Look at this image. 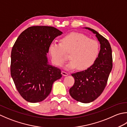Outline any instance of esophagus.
Wrapping results in <instances>:
<instances>
[{"label":"esophagus","instance_id":"1","mask_svg":"<svg viewBox=\"0 0 127 127\" xmlns=\"http://www.w3.org/2000/svg\"><path fill=\"white\" fill-rule=\"evenodd\" d=\"M62 75H63V76H67V75H68V73H67V72L64 71H62Z\"/></svg>","mask_w":127,"mask_h":127}]
</instances>
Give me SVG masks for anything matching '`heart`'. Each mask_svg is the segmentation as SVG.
Listing matches in <instances>:
<instances>
[{"label":"heart","instance_id":"heart-1","mask_svg":"<svg viewBox=\"0 0 127 127\" xmlns=\"http://www.w3.org/2000/svg\"><path fill=\"white\" fill-rule=\"evenodd\" d=\"M100 47L97 42L89 39L83 34L73 33L62 38L61 43L54 42L49 46L48 52L52 61L61 66L65 61V51L70 52V59L65 68L73 69L78 67L84 70L90 67L97 58Z\"/></svg>","mask_w":127,"mask_h":127}]
</instances>
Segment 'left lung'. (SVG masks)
<instances>
[{
    "label": "left lung",
    "mask_w": 127,
    "mask_h": 127,
    "mask_svg": "<svg viewBox=\"0 0 127 127\" xmlns=\"http://www.w3.org/2000/svg\"><path fill=\"white\" fill-rule=\"evenodd\" d=\"M100 43V51L95 63L84 71L72 74L75 79L69 94L74 100L82 103H90L102 93L112 69V55L111 45L107 39L89 27Z\"/></svg>",
    "instance_id": "8db88e82"
}]
</instances>
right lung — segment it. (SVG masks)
Masks as SVG:
<instances>
[{
	"label": "right lung",
	"mask_w": 127,
	"mask_h": 127,
	"mask_svg": "<svg viewBox=\"0 0 127 127\" xmlns=\"http://www.w3.org/2000/svg\"><path fill=\"white\" fill-rule=\"evenodd\" d=\"M63 33L52 26H31L20 34L11 53V76L16 88L26 101L44 100L61 70L49 64L47 54L54 39Z\"/></svg>",
	"instance_id": "right-lung-1"
}]
</instances>
